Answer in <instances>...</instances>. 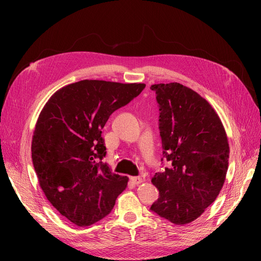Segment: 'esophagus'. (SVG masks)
Segmentation results:
<instances>
[{"mask_svg":"<svg viewBox=\"0 0 261 261\" xmlns=\"http://www.w3.org/2000/svg\"><path fill=\"white\" fill-rule=\"evenodd\" d=\"M130 181L133 184L138 185V184L141 183V181H143V178L139 177V176H134V177H130Z\"/></svg>","mask_w":261,"mask_h":261,"instance_id":"esophagus-1","label":"esophagus"}]
</instances>
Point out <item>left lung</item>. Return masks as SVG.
I'll return each mask as SVG.
<instances>
[{"label":"left lung","mask_w":261,"mask_h":261,"mask_svg":"<svg viewBox=\"0 0 261 261\" xmlns=\"http://www.w3.org/2000/svg\"><path fill=\"white\" fill-rule=\"evenodd\" d=\"M150 89L159 105L161 161L171 164L151 179L159 198L150 210L177 225L191 223L224 184L230 153L226 134L208 101L191 88L171 83Z\"/></svg>","instance_id":"8db88e82"}]
</instances>
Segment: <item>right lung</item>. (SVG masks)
<instances>
[{"mask_svg": "<svg viewBox=\"0 0 261 261\" xmlns=\"http://www.w3.org/2000/svg\"><path fill=\"white\" fill-rule=\"evenodd\" d=\"M145 84L81 81L63 87L39 115L31 158L39 184L63 217L89 226L112 211L127 176L111 172L102 128L117 109L144 90Z\"/></svg>", "mask_w": 261, "mask_h": 261, "instance_id": "obj_1", "label": "right lung"}]
</instances>
